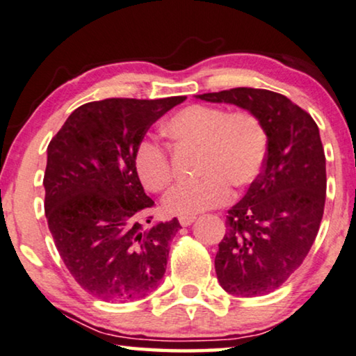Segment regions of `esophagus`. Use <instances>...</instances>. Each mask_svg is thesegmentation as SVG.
<instances>
[{
	"instance_id": "1",
	"label": "esophagus",
	"mask_w": 356,
	"mask_h": 356,
	"mask_svg": "<svg viewBox=\"0 0 356 356\" xmlns=\"http://www.w3.org/2000/svg\"><path fill=\"white\" fill-rule=\"evenodd\" d=\"M193 221H195V216H182V218H179V222H180V226H182V227L190 226V224H192Z\"/></svg>"
}]
</instances>
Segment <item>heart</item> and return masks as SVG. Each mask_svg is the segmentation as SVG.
I'll return each mask as SVG.
<instances>
[{
  "instance_id": "1",
  "label": "heart",
  "mask_w": 356,
  "mask_h": 356,
  "mask_svg": "<svg viewBox=\"0 0 356 356\" xmlns=\"http://www.w3.org/2000/svg\"><path fill=\"white\" fill-rule=\"evenodd\" d=\"M177 148L198 152L197 174L192 184L172 188L163 208L172 216L195 214L222 207L232 190L247 188L258 179L268 156V129L250 109L227 111L221 106L190 104L163 126ZM135 169L145 188L163 192L174 179L172 163L159 145L143 142L135 153Z\"/></svg>"
}]
</instances>
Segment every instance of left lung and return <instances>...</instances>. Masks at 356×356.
Wrapping results in <instances>:
<instances>
[{
  "label": "left lung",
  "mask_w": 356,
  "mask_h": 356,
  "mask_svg": "<svg viewBox=\"0 0 356 356\" xmlns=\"http://www.w3.org/2000/svg\"><path fill=\"white\" fill-rule=\"evenodd\" d=\"M257 113L268 129V156L248 192L229 209L214 268L221 287L259 297L297 271L316 238L326 203V156L309 114L284 95L264 88L203 93Z\"/></svg>",
  "instance_id": "left-lung-1"
}]
</instances>
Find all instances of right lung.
Wrapping results in <instances>:
<instances>
[{"instance_id": "obj_1", "label": "right lung", "mask_w": 356, "mask_h": 356, "mask_svg": "<svg viewBox=\"0 0 356 356\" xmlns=\"http://www.w3.org/2000/svg\"><path fill=\"white\" fill-rule=\"evenodd\" d=\"M187 97L106 98L79 106L48 145L44 214L59 257L93 297H147L166 273L176 218L145 229L154 202L135 169L145 134Z\"/></svg>"}]
</instances>
